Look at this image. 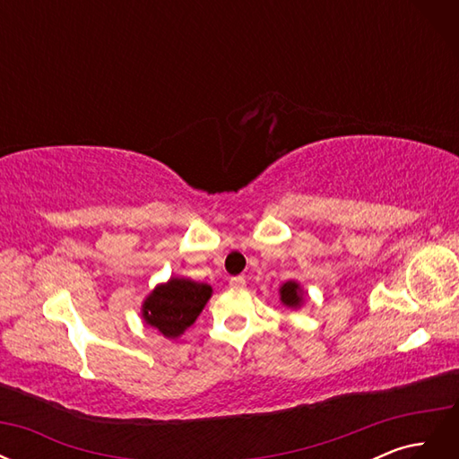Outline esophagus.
Listing matches in <instances>:
<instances>
[{"instance_id": "1", "label": "esophagus", "mask_w": 459, "mask_h": 459, "mask_svg": "<svg viewBox=\"0 0 459 459\" xmlns=\"http://www.w3.org/2000/svg\"><path fill=\"white\" fill-rule=\"evenodd\" d=\"M230 287H233V289H243V287H245V277H243V275L231 277V280H230Z\"/></svg>"}]
</instances>
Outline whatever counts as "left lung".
<instances>
[{"mask_svg": "<svg viewBox=\"0 0 459 459\" xmlns=\"http://www.w3.org/2000/svg\"><path fill=\"white\" fill-rule=\"evenodd\" d=\"M280 295H281V302L289 308H300L302 307V289L297 281H287L280 287Z\"/></svg>", "mask_w": 459, "mask_h": 459, "instance_id": "8db88e82", "label": "left lung"}]
</instances>
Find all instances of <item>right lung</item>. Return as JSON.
I'll return each mask as SVG.
<instances>
[{
    "instance_id": "add662e5",
    "label": "right lung",
    "mask_w": 459,
    "mask_h": 459,
    "mask_svg": "<svg viewBox=\"0 0 459 459\" xmlns=\"http://www.w3.org/2000/svg\"><path fill=\"white\" fill-rule=\"evenodd\" d=\"M211 297V285L184 277H170L169 281L151 290L143 300L142 316L147 325L155 327L166 339H178L195 324Z\"/></svg>"
}]
</instances>
